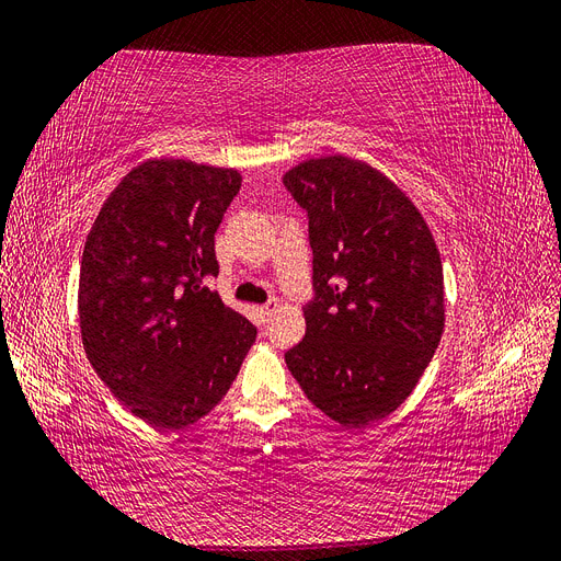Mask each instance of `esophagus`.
I'll return each instance as SVG.
<instances>
[{
  "label": "esophagus",
  "mask_w": 561,
  "mask_h": 561,
  "mask_svg": "<svg viewBox=\"0 0 561 561\" xmlns=\"http://www.w3.org/2000/svg\"><path fill=\"white\" fill-rule=\"evenodd\" d=\"M275 309H277V300H270V302H265L263 307H259V314H261V319H263V321H267V317L273 314Z\"/></svg>",
  "instance_id": "1"
}]
</instances>
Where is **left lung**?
<instances>
[{"instance_id": "1", "label": "left lung", "mask_w": 561, "mask_h": 561, "mask_svg": "<svg viewBox=\"0 0 561 561\" xmlns=\"http://www.w3.org/2000/svg\"><path fill=\"white\" fill-rule=\"evenodd\" d=\"M309 219L314 300L286 367L344 427L386 419L416 388L444 333V267L419 207L360 159H307L284 175Z\"/></svg>"}]
</instances>
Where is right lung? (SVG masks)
I'll return each instance as SVG.
<instances>
[{"instance_id": "1", "label": "right lung", "mask_w": 561, "mask_h": 561, "mask_svg": "<svg viewBox=\"0 0 561 561\" xmlns=\"http://www.w3.org/2000/svg\"><path fill=\"white\" fill-rule=\"evenodd\" d=\"M236 169L148 159L111 192L80 261L78 321L90 365L134 416L182 430L238 377L256 328L203 277L240 192Z\"/></svg>"}]
</instances>
